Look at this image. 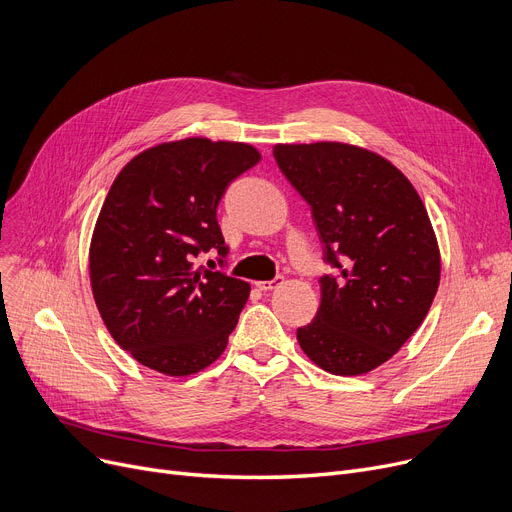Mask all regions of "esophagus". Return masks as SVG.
Segmentation results:
<instances>
[{
  "label": "esophagus",
  "mask_w": 512,
  "mask_h": 512,
  "mask_svg": "<svg viewBox=\"0 0 512 512\" xmlns=\"http://www.w3.org/2000/svg\"><path fill=\"white\" fill-rule=\"evenodd\" d=\"M281 283H283V277H275L273 281H258L256 287H258L260 291H273V289L279 287Z\"/></svg>",
  "instance_id": "obj_1"
}]
</instances>
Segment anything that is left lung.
Here are the masks:
<instances>
[{
    "label": "left lung",
    "mask_w": 512,
    "mask_h": 512,
    "mask_svg": "<svg viewBox=\"0 0 512 512\" xmlns=\"http://www.w3.org/2000/svg\"><path fill=\"white\" fill-rule=\"evenodd\" d=\"M273 156L310 204L325 260L321 306L298 329L302 352L331 375L371 373L419 329L440 287L427 208L400 168L339 141L277 143Z\"/></svg>",
    "instance_id": "1"
}]
</instances>
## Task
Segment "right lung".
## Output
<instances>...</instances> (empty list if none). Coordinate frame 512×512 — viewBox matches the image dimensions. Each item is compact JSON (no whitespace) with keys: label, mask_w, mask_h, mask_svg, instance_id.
I'll use <instances>...</instances> for the list:
<instances>
[{"label":"right lung","mask_w":512,"mask_h":512,"mask_svg":"<svg viewBox=\"0 0 512 512\" xmlns=\"http://www.w3.org/2000/svg\"><path fill=\"white\" fill-rule=\"evenodd\" d=\"M260 158L250 143L187 137L152 145L116 175L93 227L89 281L114 342L143 367L187 377L225 352L250 283L193 260L227 252L218 202Z\"/></svg>","instance_id":"add662e5"}]
</instances>
